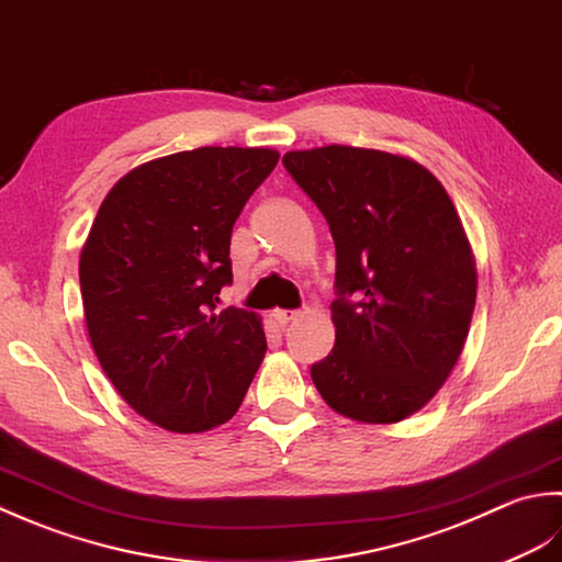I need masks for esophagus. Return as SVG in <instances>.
I'll return each mask as SVG.
<instances>
[{"instance_id": "esophagus-1", "label": "esophagus", "mask_w": 562, "mask_h": 562, "mask_svg": "<svg viewBox=\"0 0 562 562\" xmlns=\"http://www.w3.org/2000/svg\"><path fill=\"white\" fill-rule=\"evenodd\" d=\"M271 317L277 319L279 325H289L291 319L297 317V311H281V307H277V311H271Z\"/></svg>"}]
</instances>
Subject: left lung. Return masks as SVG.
<instances>
[{
  "label": "left lung",
  "mask_w": 562,
  "mask_h": 562,
  "mask_svg": "<svg viewBox=\"0 0 562 562\" xmlns=\"http://www.w3.org/2000/svg\"><path fill=\"white\" fill-rule=\"evenodd\" d=\"M337 249L335 349L313 363L325 403L393 425L437 395L471 327L477 271L449 193L419 162L327 145L283 155Z\"/></svg>",
  "instance_id": "obj_1"
}]
</instances>
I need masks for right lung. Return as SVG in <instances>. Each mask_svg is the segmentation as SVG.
Listing matches in <instances>:
<instances>
[{"label": "right lung", "instance_id": "obj_1", "mask_svg": "<svg viewBox=\"0 0 562 562\" xmlns=\"http://www.w3.org/2000/svg\"><path fill=\"white\" fill-rule=\"evenodd\" d=\"M279 162L269 147H199L131 169L79 255L87 331L137 415L177 434L225 425L267 351L261 319L217 313L231 235Z\"/></svg>", "mask_w": 562, "mask_h": 562}]
</instances>
